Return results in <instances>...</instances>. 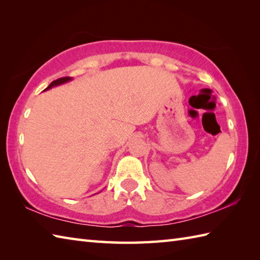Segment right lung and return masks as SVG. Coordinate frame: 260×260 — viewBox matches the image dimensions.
<instances>
[{"label":"right lung","instance_id":"right-lung-1","mask_svg":"<svg viewBox=\"0 0 260 260\" xmlns=\"http://www.w3.org/2000/svg\"><path fill=\"white\" fill-rule=\"evenodd\" d=\"M71 79V77H62V78H59V79H57V80H53L50 85H49L45 90H48V89H50V88H52V87H54V86H59V85H61V84H64V82H68V81H70Z\"/></svg>","mask_w":260,"mask_h":260}]
</instances>
